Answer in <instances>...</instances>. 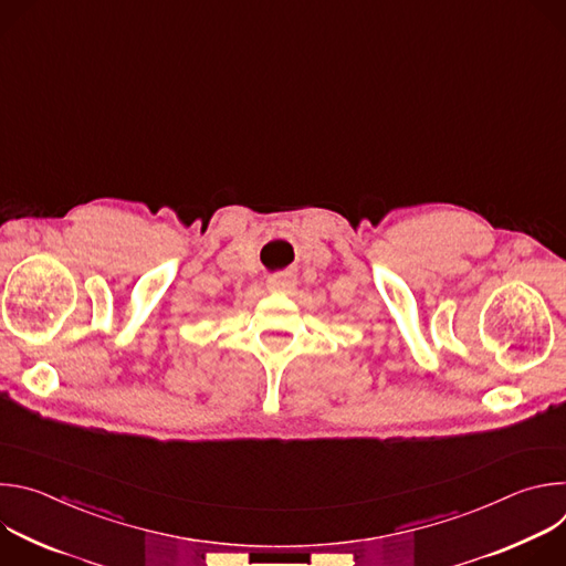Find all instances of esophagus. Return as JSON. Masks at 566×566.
Here are the masks:
<instances>
[{"label":"esophagus","instance_id":"obj_1","mask_svg":"<svg viewBox=\"0 0 566 566\" xmlns=\"http://www.w3.org/2000/svg\"><path fill=\"white\" fill-rule=\"evenodd\" d=\"M266 289L271 293H280V295H291L295 291V277L291 273H284V275H275L269 280Z\"/></svg>","mask_w":566,"mask_h":566}]
</instances>
